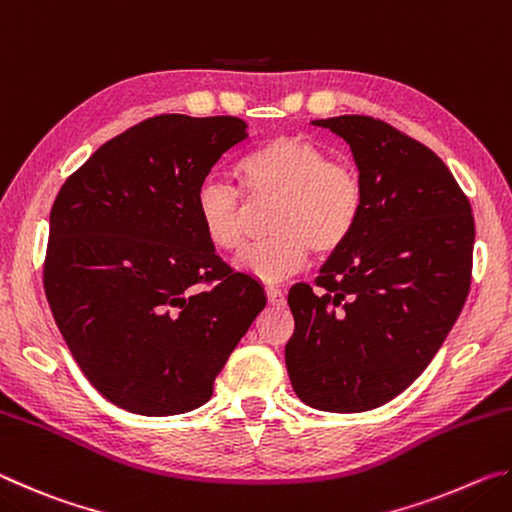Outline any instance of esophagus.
I'll use <instances>...</instances> for the list:
<instances>
[{
	"instance_id": "34e87169",
	"label": "esophagus",
	"mask_w": 512,
	"mask_h": 512,
	"mask_svg": "<svg viewBox=\"0 0 512 512\" xmlns=\"http://www.w3.org/2000/svg\"><path fill=\"white\" fill-rule=\"evenodd\" d=\"M266 298L273 307H282L284 305V293L277 287H266Z\"/></svg>"
}]
</instances>
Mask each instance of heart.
I'll use <instances>...</instances> for the list:
<instances>
[{"label":"heart","instance_id":"1","mask_svg":"<svg viewBox=\"0 0 512 512\" xmlns=\"http://www.w3.org/2000/svg\"><path fill=\"white\" fill-rule=\"evenodd\" d=\"M237 180L253 203L275 201L273 232L237 257V268L277 282L305 266L309 250L332 255L352 237L366 207V180L348 160H329L318 142L277 135L246 153ZM196 219L216 250H237L246 235V205L235 187L207 180L196 192Z\"/></svg>","mask_w":512,"mask_h":512}]
</instances>
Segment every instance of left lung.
<instances>
[{
	"instance_id": "obj_1",
	"label": "left lung",
	"mask_w": 512,
	"mask_h": 512,
	"mask_svg": "<svg viewBox=\"0 0 512 512\" xmlns=\"http://www.w3.org/2000/svg\"><path fill=\"white\" fill-rule=\"evenodd\" d=\"M350 144L366 180L352 237L329 255L316 291H289L291 386L320 411L359 413L409 388L447 339L472 280L474 216L447 164L391 124L316 119Z\"/></svg>"
}]
</instances>
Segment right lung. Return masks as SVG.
I'll return each mask as SVG.
<instances>
[{"mask_svg": "<svg viewBox=\"0 0 512 512\" xmlns=\"http://www.w3.org/2000/svg\"><path fill=\"white\" fill-rule=\"evenodd\" d=\"M246 128L239 117H151L60 187L45 293L83 375L119 409L160 418L203 406L266 307L253 277L216 255L194 205Z\"/></svg>", "mask_w": 512, "mask_h": 512, "instance_id": "1", "label": "right lung"}]
</instances>
